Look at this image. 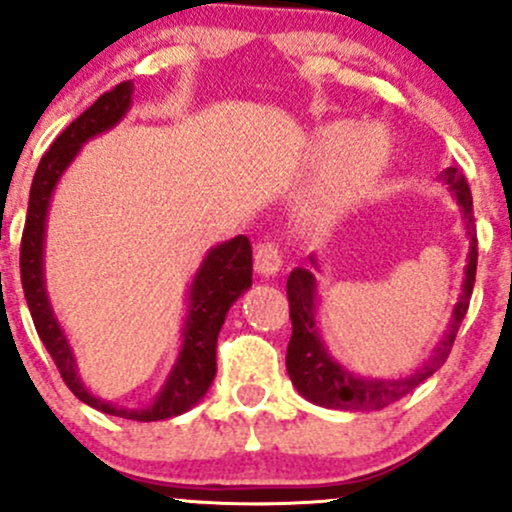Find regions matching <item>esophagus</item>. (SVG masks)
<instances>
[{
  "instance_id": "obj_1",
  "label": "esophagus",
  "mask_w": 512,
  "mask_h": 512,
  "mask_svg": "<svg viewBox=\"0 0 512 512\" xmlns=\"http://www.w3.org/2000/svg\"><path fill=\"white\" fill-rule=\"evenodd\" d=\"M254 266L258 276H276L280 266H283V256H280L276 241H261V244H256Z\"/></svg>"
}]
</instances>
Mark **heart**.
<instances>
[{"instance_id": "heart-1", "label": "heart", "mask_w": 512, "mask_h": 512, "mask_svg": "<svg viewBox=\"0 0 512 512\" xmlns=\"http://www.w3.org/2000/svg\"><path fill=\"white\" fill-rule=\"evenodd\" d=\"M315 153L320 158L332 156V161L300 205V217L312 227H324L376 188L388 166L390 146L386 134L373 126L329 124L317 131Z\"/></svg>"}]
</instances>
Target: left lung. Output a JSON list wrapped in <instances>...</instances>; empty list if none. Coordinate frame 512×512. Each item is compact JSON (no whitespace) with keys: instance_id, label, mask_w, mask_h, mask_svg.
<instances>
[{"instance_id":"obj_1","label":"left lung","mask_w":512,"mask_h":512,"mask_svg":"<svg viewBox=\"0 0 512 512\" xmlns=\"http://www.w3.org/2000/svg\"><path fill=\"white\" fill-rule=\"evenodd\" d=\"M442 180L447 183L449 192L454 195L456 205L461 207L464 214V224L469 229L471 244L469 256H466L464 268V283H461L459 302L454 305L449 329L439 344L434 346L432 356L422 361L420 368L405 378H361L346 371L342 364L334 361L327 346L322 344L320 332H317L315 310H317V280L315 273L307 268H295L288 276V302H290V322H293V334H290L288 356H285V366H288L290 381L298 388L300 395H305L310 403L322 405V408L334 410H383L393 405L395 400L405 398L412 393L422 381L432 376L437 368H442L447 361L449 351H452L456 332H459L461 320H464L466 310H469L471 290H474L476 280V261H478V246H476V224H474V200H471L469 183L459 168L444 170ZM317 266L315 256L310 258Z\"/></svg>"}]
</instances>
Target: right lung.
<instances>
[{
    "instance_id": "right-lung-1",
    "label": "right lung",
    "mask_w": 512,
    "mask_h": 512,
    "mask_svg": "<svg viewBox=\"0 0 512 512\" xmlns=\"http://www.w3.org/2000/svg\"><path fill=\"white\" fill-rule=\"evenodd\" d=\"M131 92H134L131 80L119 82L114 90L104 92L68 129L60 131L58 139L43 153L34 183H31L29 212H26L24 234H21L19 266L24 298L31 317H34L38 337L46 344L65 386L73 390L75 398L104 412V415H117L136 422H156L183 415L212 386L214 373H217L219 329H222L224 317H227L236 298L251 288L254 263H251V241L244 234L214 246L205 256L190 285L188 317H185L183 346H180L178 361H175L173 371L168 373L161 393L151 403L136 410L117 408L114 403L97 398L95 393L87 390L78 373V364H75L73 346L65 337L56 315H53L51 300H48L46 280H43V236H46L48 205H51V195L56 190L60 175L73 163L85 141L122 122V117L131 107Z\"/></svg>"
}]
</instances>
